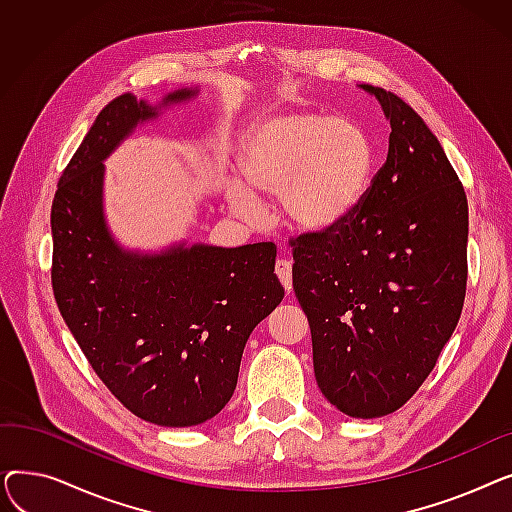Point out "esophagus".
Masks as SVG:
<instances>
[{
	"instance_id": "34e87169",
	"label": "esophagus",
	"mask_w": 512,
	"mask_h": 512,
	"mask_svg": "<svg viewBox=\"0 0 512 512\" xmlns=\"http://www.w3.org/2000/svg\"><path fill=\"white\" fill-rule=\"evenodd\" d=\"M276 276L280 278L282 286H284L286 292L290 294V290H292V261H290V259L280 257V259L276 261Z\"/></svg>"
}]
</instances>
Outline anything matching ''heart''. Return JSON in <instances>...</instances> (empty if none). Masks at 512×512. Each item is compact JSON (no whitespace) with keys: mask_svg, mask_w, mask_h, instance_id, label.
<instances>
[{"mask_svg":"<svg viewBox=\"0 0 512 512\" xmlns=\"http://www.w3.org/2000/svg\"><path fill=\"white\" fill-rule=\"evenodd\" d=\"M373 145L348 118L317 112H288L251 132L238 155V172L253 195H280V211L301 230H328L363 201L373 176ZM236 211L253 209V199L234 186Z\"/></svg>","mask_w":512,"mask_h":512,"instance_id":"1","label":"heart"}]
</instances>
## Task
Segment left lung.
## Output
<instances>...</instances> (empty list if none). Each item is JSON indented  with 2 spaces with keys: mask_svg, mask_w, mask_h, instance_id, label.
<instances>
[{
  "mask_svg": "<svg viewBox=\"0 0 512 512\" xmlns=\"http://www.w3.org/2000/svg\"><path fill=\"white\" fill-rule=\"evenodd\" d=\"M390 147L340 224L290 238L317 386L342 413H394L436 367L465 303L469 207L436 134L396 93L363 85Z\"/></svg>",
  "mask_w": 512,
  "mask_h": 512,
  "instance_id": "8db88e82",
  "label": "left lung"
}]
</instances>
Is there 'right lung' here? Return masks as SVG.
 Returning a JSON list of instances; mask_svg holds the SVG:
<instances>
[{
  "label": "right lung",
  "mask_w": 512,
  "mask_h": 512,
  "mask_svg": "<svg viewBox=\"0 0 512 512\" xmlns=\"http://www.w3.org/2000/svg\"><path fill=\"white\" fill-rule=\"evenodd\" d=\"M191 95L178 91L166 101ZM151 116L147 103L120 95L68 161L51 203V286L107 390L149 423L188 427L226 407L245 344L284 288L274 242L132 255L107 234L101 159Z\"/></svg>",
  "instance_id": "1"
}]
</instances>
